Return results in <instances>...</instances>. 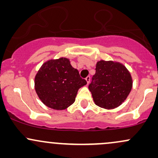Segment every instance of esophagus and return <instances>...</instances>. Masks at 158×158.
<instances>
[{
    "label": "esophagus",
    "mask_w": 158,
    "mask_h": 158,
    "mask_svg": "<svg viewBox=\"0 0 158 158\" xmlns=\"http://www.w3.org/2000/svg\"><path fill=\"white\" fill-rule=\"evenodd\" d=\"M85 80L87 81V84H89L90 83V77H87L86 79H85Z\"/></svg>",
    "instance_id": "esophagus-1"
}]
</instances>
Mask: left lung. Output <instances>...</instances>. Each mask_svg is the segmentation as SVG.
Masks as SVG:
<instances>
[{"label":"left lung","mask_w":158,"mask_h":158,"mask_svg":"<svg viewBox=\"0 0 158 158\" xmlns=\"http://www.w3.org/2000/svg\"><path fill=\"white\" fill-rule=\"evenodd\" d=\"M132 78L121 63L101 60L96 65V73L88 86L94 103L105 109H114L128 97L132 88Z\"/></svg>","instance_id":"1"}]
</instances>
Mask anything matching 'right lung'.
I'll return each instance as SVG.
<instances>
[{
  "instance_id": "right-lung-1",
  "label": "right lung",
  "mask_w": 158,
  "mask_h": 158,
  "mask_svg": "<svg viewBox=\"0 0 158 158\" xmlns=\"http://www.w3.org/2000/svg\"><path fill=\"white\" fill-rule=\"evenodd\" d=\"M86 84L65 57L47 61L35 77L38 97L45 106L54 110H64L71 106L78 90Z\"/></svg>"
}]
</instances>
